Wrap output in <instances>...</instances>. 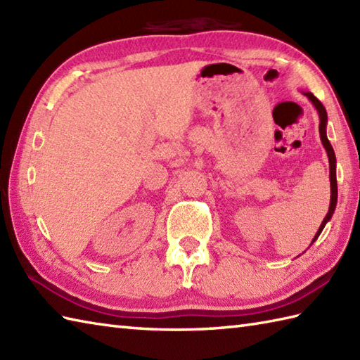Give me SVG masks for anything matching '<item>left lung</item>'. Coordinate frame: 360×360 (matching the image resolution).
<instances>
[{
    "mask_svg": "<svg viewBox=\"0 0 360 360\" xmlns=\"http://www.w3.org/2000/svg\"><path fill=\"white\" fill-rule=\"evenodd\" d=\"M304 96H307V97L309 98V101L312 102V105L316 106L317 112H319V119H320L319 133H320V139H322L323 147H325V150H326V153H328V160H330V181H331V202H330V210H328L325 219L322 221V224H320L316 236H314V238H312V241H311V244H312V243H314V241L319 238V235L322 233L323 227L326 226L328 221L331 219L333 213H334V210H335V204H338V179H335V155H334V150H333V147H331L330 141H328V137H326V124H328V114H326V110H325V106L322 105V102H320L319 98H317L314 94H312V93H304Z\"/></svg>",
    "mask_w": 360,
    "mask_h": 360,
    "instance_id": "left-lung-1",
    "label": "left lung"
}]
</instances>
